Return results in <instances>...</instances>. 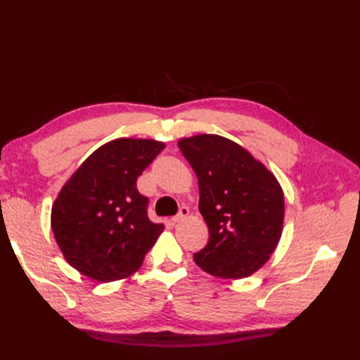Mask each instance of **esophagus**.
Here are the masks:
<instances>
[{"label":"esophagus","mask_w":360,"mask_h":360,"mask_svg":"<svg viewBox=\"0 0 360 360\" xmlns=\"http://www.w3.org/2000/svg\"><path fill=\"white\" fill-rule=\"evenodd\" d=\"M188 215H190V210H188V207H186V205H182V207L179 209V213H178V215H174V217L172 218V221H173V223H179V221L186 219Z\"/></svg>","instance_id":"obj_1"}]
</instances>
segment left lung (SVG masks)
Listing matches in <instances>:
<instances>
[{
  "instance_id": "left-lung-1",
  "label": "left lung",
  "mask_w": 360,
  "mask_h": 360,
  "mask_svg": "<svg viewBox=\"0 0 360 360\" xmlns=\"http://www.w3.org/2000/svg\"><path fill=\"white\" fill-rule=\"evenodd\" d=\"M200 184V212L209 227L207 246L193 255L219 278L257 272L277 248L285 195L274 173L236 142L198 134L178 142Z\"/></svg>"
}]
</instances>
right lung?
Returning <instances> with one entry per match:
<instances>
[{
  "instance_id": "right-lung-1",
  "label": "right lung",
  "mask_w": 360,
  "mask_h": 360,
  "mask_svg": "<svg viewBox=\"0 0 360 360\" xmlns=\"http://www.w3.org/2000/svg\"><path fill=\"white\" fill-rule=\"evenodd\" d=\"M165 148L153 139L111 141L86 158L52 204L51 227L66 262L86 277L127 278L143 263L164 224L151 223L136 182Z\"/></svg>"
}]
</instances>
